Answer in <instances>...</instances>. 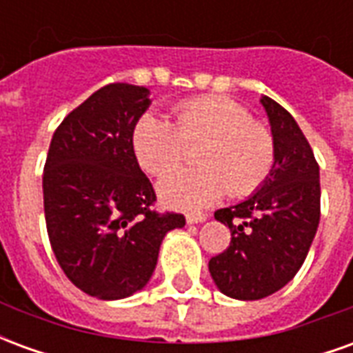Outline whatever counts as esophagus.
Listing matches in <instances>:
<instances>
[{"mask_svg":"<svg viewBox=\"0 0 353 353\" xmlns=\"http://www.w3.org/2000/svg\"><path fill=\"white\" fill-rule=\"evenodd\" d=\"M206 221V215H187V223L189 225H194V223Z\"/></svg>","mask_w":353,"mask_h":353,"instance_id":"34e87169","label":"esophagus"}]
</instances>
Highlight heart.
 <instances>
[{
	"label": "heart",
	"mask_w": 353,
	"mask_h": 353,
	"mask_svg": "<svg viewBox=\"0 0 353 353\" xmlns=\"http://www.w3.org/2000/svg\"><path fill=\"white\" fill-rule=\"evenodd\" d=\"M174 121L145 113L132 128V151L141 168L162 176L185 161L196 145V168L176 170L159 183L161 199L172 208L200 212L225 192L244 199L261 189L276 162L274 136L253 121L240 101L227 96H196L179 101Z\"/></svg>",
	"instance_id": "obj_1"
}]
</instances>
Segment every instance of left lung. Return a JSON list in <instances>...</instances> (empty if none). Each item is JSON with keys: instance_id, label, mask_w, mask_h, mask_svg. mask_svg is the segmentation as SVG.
I'll use <instances>...</instances> for the list:
<instances>
[{"instance_id": "1", "label": "left lung", "mask_w": 353, "mask_h": 353, "mask_svg": "<svg viewBox=\"0 0 353 353\" xmlns=\"http://www.w3.org/2000/svg\"><path fill=\"white\" fill-rule=\"evenodd\" d=\"M272 126L276 162L253 196L215 212L232 232L229 248L210 259L225 295L257 301L280 291L303 266L319 223V166L295 119L261 98Z\"/></svg>"}]
</instances>
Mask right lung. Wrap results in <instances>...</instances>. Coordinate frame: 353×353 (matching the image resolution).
Returning <instances> with one entry per match:
<instances>
[{
  "instance_id": "1",
  "label": "right lung",
  "mask_w": 353,
  "mask_h": 353,
  "mask_svg": "<svg viewBox=\"0 0 353 353\" xmlns=\"http://www.w3.org/2000/svg\"><path fill=\"white\" fill-rule=\"evenodd\" d=\"M149 90L111 83L60 123L43 170L50 248L75 288L117 301L145 285L164 234L185 217L159 214L157 194L132 151V128Z\"/></svg>"
}]
</instances>
